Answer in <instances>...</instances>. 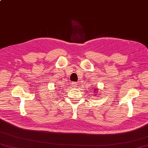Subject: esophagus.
Listing matches in <instances>:
<instances>
[{
  "label": "esophagus",
  "instance_id": "esophagus-1",
  "mask_svg": "<svg viewBox=\"0 0 148 148\" xmlns=\"http://www.w3.org/2000/svg\"><path fill=\"white\" fill-rule=\"evenodd\" d=\"M71 85H72V86H73V87L75 88V87H77V86L78 84H77V83H76V82H73L71 84Z\"/></svg>",
  "mask_w": 148,
  "mask_h": 148
}]
</instances>
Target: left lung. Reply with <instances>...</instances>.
<instances>
[{"label": "left lung", "instance_id": "obj_1", "mask_svg": "<svg viewBox=\"0 0 148 148\" xmlns=\"http://www.w3.org/2000/svg\"><path fill=\"white\" fill-rule=\"evenodd\" d=\"M92 88H93V87H92ZM93 92H95V93H94V94H95V95H94L95 97V96H97V95H99V94H98L99 89L97 88V86H95V87L93 88Z\"/></svg>", "mask_w": 148, "mask_h": 148}]
</instances>
